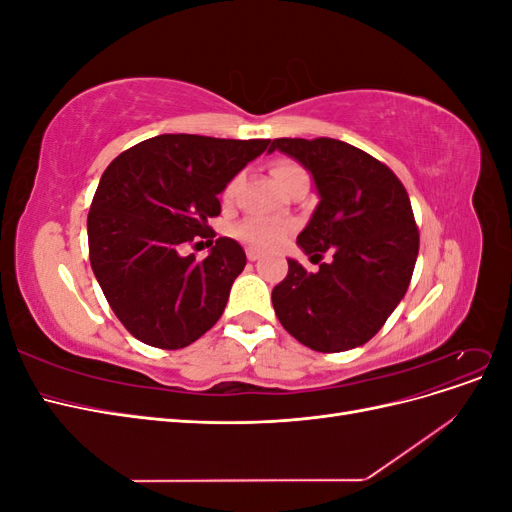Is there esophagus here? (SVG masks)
Here are the masks:
<instances>
[{"instance_id": "34e87169", "label": "esophagus", "mask_w": 512, "mask_h": 512, "mask_svg": "<svg viewBox=\"0 0 512 512\" xmlns=\"http://www.w3.org/2000/svg\"><path fill=\"white\" fill-rule=\"evenodd\" d=\"M245 254H247V260H252V262H256L262 256L258 250H254V247H247Z\"/></svg>"}]
</instances>
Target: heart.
I'll return each mask as SVG.
<instances>
[{
    "instance_id": "obj_1",
    "label": "heart",
    "mask_w": 512,
    "mask_h": 512,
    "mask_svg": "<svg viewBox=\"0 0 512 512\" xmlns=\"http://www.w3.org/2000/svg\"><path fill=\"white\" fill-rule=\"evenodd\" d=\"M303 173L305 170L290 160H277L271 166V175L280 188H284L290 179H294L297 175H303ZM232 190H235V183H228L224 190V200L232 198ZM232 235L247 245L262 247V250H265V247H273L282 241V237L286 235V228L282 224L271 222V220L247 218L232 228Z\"/></svg>"
}]
</instances>
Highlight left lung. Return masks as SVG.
<instances>
[{"mask_svg": "<svg viewBox=\"0 0 512 512\" xmlns=\"http://www.w3.org/2000/svg\"><path fill=\"white\" fill-rule=\"evenodd\" d=\"M314 177L320 203L297 243L316 273L288 260L273 288L282 327L307 348L344 352L367 344L404 299L418 256V228L408 192L393 170L335 138H275Z\"/></svg>", "mask_w": 512, "mask_h": 512, "instance_id": "left-lung-1", "label": "left lung"}]
</instances>
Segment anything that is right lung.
Wrapping results in <instances>:
<instances>
[{
  "mask_svg": "<svg viewBox=\"0 0 512 512\" xmlns=\"http://www.w3.org/2000/svg\"><path fill=\"white\" fill-rule=\"evenodd\" d=\"M269 143L160 134L104 170L87 215L89 260L108 305L138 342L185 348L220 320L245 267L243 247L220 237L205 260L181 256L179 247L215 237L209 218L220 215L218 194Z\"/></svg>",
  "mask_w": 512,
  "mask_h": 512,
  "instance_id": "add662e5",
  "label": "right lung"
}]
</instances>
